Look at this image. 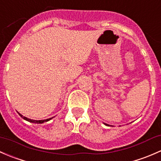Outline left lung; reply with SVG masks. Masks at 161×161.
<instances>
[{
  "mask_svg": "<svg viewBox=\"0 0 161 161\" xmlns=\"http://www.w3.org/2000/svg\"><path fill=\"white\" fill-rule=\"evenodd\" d=\"M105 125H108V124H105Z\"/></svg>",
  "mask_w": 161,
  "mask_h": 161,
  "instance_id": "1",
  "label": "left lung"
}]
</instances>
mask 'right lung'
<instances>
[{
  "label": "right lung",
  "instance_id": "1",
  "mask_svg": "<svg viewBox=\"0 0 161 161\" xmlns=\"http://www.w3.org/2000/svg\"><path fill=\"white\" fill-rule=\"evenodd\" d=\"M19 115L21 116V118H23V119H25V120L28 121V122H32V123H43V122H48V121H49L50 119H52L53 118H49V119H44V120H33V119H28V118L23 116L22 115H21V114L19 113Z\"/></svg>",
  "mask_w": 161,
  "mask_h": 161
}]
</instances>
